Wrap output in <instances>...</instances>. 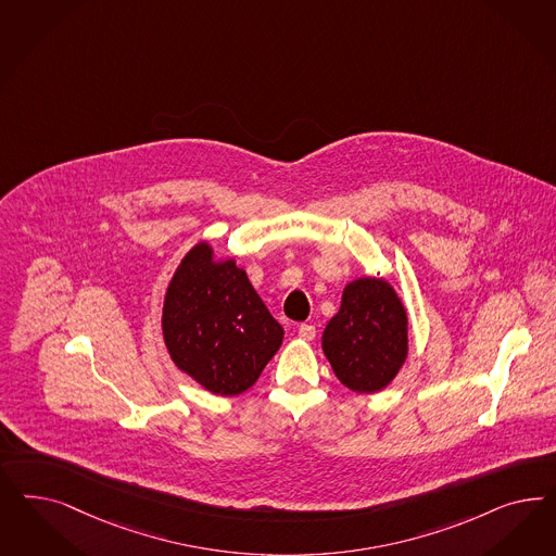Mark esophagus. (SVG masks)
Segmentation results:
<instances>
[{"instance_id":"obj_1","label":"esophagus","mask_w":556,"mask_h":556,"mask_svg":"<svg viewBox=\"0 0 556 556\" xmlns=\"http://www.w3.org/2000/svg\"><path fill=\"white\" fill-rule=\"evenodd\" d=\"M296 333H299V338H301V340L303 341H313L315 340V336H317L315 327H313V325H308V323H303V325H299Z\"/></svg>"}]
</instances>
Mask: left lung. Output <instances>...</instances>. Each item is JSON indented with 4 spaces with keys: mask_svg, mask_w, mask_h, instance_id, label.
Returning a JSON list of instances; mask_svg holds the SVG:
<instances>
[{
    "mask_svg": "<svg viewBox=\"0 0 556 556\" xmlns=\"http://www.w3.org/2000/svg\"><path fill=\"white\" fill-rule=\"evenodd\" d=\"M321 348L341 384L358 394L387 389L409 356V313L391 282L359 276L348 282Z\"/></svg>",
    "mask_w": 556,
    "mask_h": 556,
    "instance_id": "8db88e82",
    "label": "left lung"
}]
</instances>
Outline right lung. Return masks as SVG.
<instances>
[{
  "mask_svg": "<svg viewBox=\"0 0 556 556\" xmlns=\"http://www.w3.org/2000/svg\"><path fill=\"white\" fill-rule=\"evenodd\" d=\"M162 333L178 370L220 396L251 389L285 340L248 271L208 241L181 257L165 288Z\"/></svg>",
  "mask_w": 556,
  "mask_h": 556,
  "instance_id": "1",
  "label": "right lung"
}]
</instances>
